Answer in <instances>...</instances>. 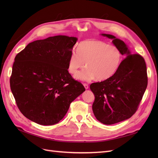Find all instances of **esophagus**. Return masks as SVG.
<instances>
[{"instance_id": "esophagus-1", "label": "esophagus", "mask_w": 158, "mask_h": 158, "mask_svg": "<svg viewBox=\"0 0 158 158\" xmlns=\"http://www.w3.org/2000/svg\"><path fill=\"white\" fill-rule=\"evenodd\" d=\"M83 85H84V88H85V89H88V88H89V85H88V84H84Z\"/></svg>"}]
</instances>
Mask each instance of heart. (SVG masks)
Here are the masks:
<instances>
[{"mask_svg":"<svg viewBox=\"0 0 158 158\" xmlns=\"http://www.w3.org/2000/svg\"><path fill=\"white\" fill-rule=\"evenodd\" d=\"M121 61L122 54L117 47L99 40H85L80 43L76 51H71L68 69L70 73L75 74L85 63L86 68L78 72L76 78L105 80L114 74Z\"/></svg>","mask_w":158,"mask_h":158,"instance_id":"b5f03b06","label":"heart"}]
</instances>
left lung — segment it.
I'll list each match as a JSON object with an SVG mask.
<instances>
[{"mask_svg":"<svg viewBox=\"0 0 158 158\" xmlns=\"http://www.w3.org/2000/svg\"><path fill=\"white\" fill-rule=\"evenodd\" d=\"M102 35L113 39V44L127 56L111 78L90 85L95 95V117L105 125H113L131 118L137 111L147 88V69L144 59L131 54L124 41L110 34Z\"/></svg>","mask_w":158,"mask_h":158,"instance_id":"left-lung-1","label":"left lung"}]
</instances>
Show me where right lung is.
<instances>
[{"label": "right lung", "mask_w": 158, "mask_h": 158, "mask_svg": "<svg viewBox=\"0 0 158 158\" xmlns=\"http://www.w3.org/2000/svg\"><path fill=\"white\" fill-rule=\"evenodd\" d=\"M76 41L74 37H49L30 43L16 56L10 89L19 110L28 119L41 125L58 123L85 90L68 71Z\"/></svg>", "instance_id": "add662e5"}]
</instances>
